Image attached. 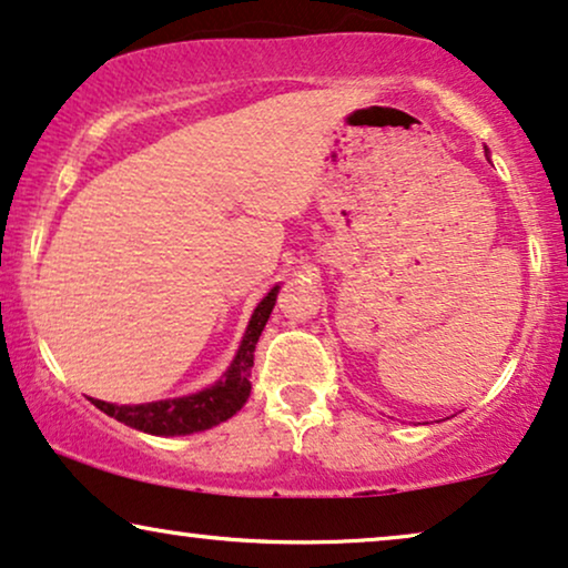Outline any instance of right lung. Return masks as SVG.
I'll list each match as a JSON object with an SVG mask.
<instances>
[{
	"label": "right lung",
	"instance_id": "right-lung-1",
	"mask_svg": "<svg viewBox=\"0 0 568 568\" xmlns=\"http://www.w3.org/2000/svg\"><path fill=\"white\" fill-rule=\"evenodd\" d=\"M278 286H274L266 297L257 302L253 318L242 338L237 357L230 371L224 373L216 386L205 388L201 394L182 396V399L169 402H153V404H135V407H116V404L91 399L101 412L109 417L120 419V423L130 425V428L151 433V436H187V433L209 430L213 425L224 423L232 415H237L242 404L250 396V367H253L255 344L261 338V331L266 326L271 311L276 305Z\"/></svg>",
	"mask_w": 568,
	"mask_h": 568
}]
</instances>
